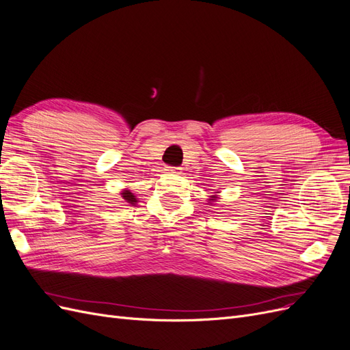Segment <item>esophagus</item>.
Listing matches in <instances>:
<instances>
[{"instance_id":"obj_1","label":"esophagus","mask_w":350,"mask_h":350,"mask_svg":"<svg viewBox=\"0 0 350 350\" xmlns=\"http://www.w3.org/2000/svg\"><path fill=\"white\" fill-rule=\"evenodd\" d=\"M165 172L170 174H180V168H174V167H165Z\"/></svg>"}]
</instances>
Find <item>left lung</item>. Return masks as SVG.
<instances>
[{
	"mask_svg": "<svg viewBox=\"0 0 350 350\" xmlns=\"http://www.w3.org/2000/svg\"><path fill=\"white\" fill-rule=\"evenodd\" d=\"M217 193H219V191H217ZM218 199H219V198H218L217 195H212V196H209V199H208V204H209V205H213Z\"/></svg>",
	"mask_w": 350,
	"mask_h": 350,
	"instance_id": "obj_1",
	"label": "left lung"
}]
</instances>
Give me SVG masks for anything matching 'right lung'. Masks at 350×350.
Wrapping results in <instances>:
<instances>
[{"mask_svg": "<svg viewBox=\"0 0 350 350\" xmlns=\"http://www.w3.org/2000/svg\"><path fill=\"white\" fill-rule=\"evenodd\" d=\"M120 196H122L123 200L128 202V204H131V205H135V204H137V202H138V198L135 196L129 189H123V190L120 191Z\"/></svg>", "mask_w": 350, "mask_h": 350, "instance_id": "1", "label": "right lung"}]
</instances>
